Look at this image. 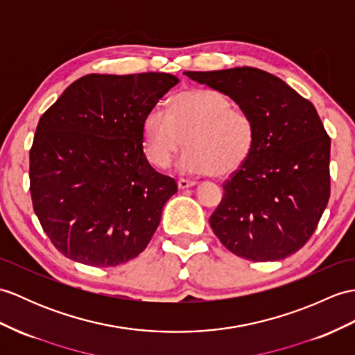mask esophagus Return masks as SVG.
I'll return each instance as SVG.
<instances>
[{
  "instance_id": "obj_1",
  "label": "esophagus",
  "mask_w": 355,
  "mask_h": 355,
  "mask_svg": "<svg viewBox=\"0 0 355 355\" xmlns=\"http://www.w3.org/2000/svg\"><path fill=\"white\" fill-rule=\"evenodd\" d=\"M195 184H196L195 181H191V180H186V178L178 180V189H187V187H192Z\"/></svg>"
}]
</instances>
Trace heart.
I'll list each match as a JSON object with an SVG mask.
<instances>
[{
  "label": "heart",
  "mask_w": 355,
  "mask_h": 355,
  "mask_svg": "<svg viewBox=\"0 0 355 355\" xmlns=\"http://www.w3.org/2000/svg\"><path fill=\"white\" fill-rule=\"evenodd\" d=\"M148 162L166 169L183 150L180 169L187 174L224 177L248 162L257 128L248 112L233 107L225 95L209 89H189L172 98L169 112L154 107L142 123Z\"/></svg>",
  "instance_id": "b5f03b06"
}]
</instances>
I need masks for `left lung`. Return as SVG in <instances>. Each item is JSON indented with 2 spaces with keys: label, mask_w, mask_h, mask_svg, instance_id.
<instances>
[{
  "label": "left lung",
  "mask_w": 355,
  "mask_h": 355,
  "mask_svg": "<svg viewBox=\"0 0 355 355\" xmlns=\"http://www.w3.org/2000/svg\"><path fill=\"white\" fill-rule=\"evenodd\" d=\"M184 73L228 95L257 128L251 157L222 184L211 230L246 260L275 261L300 251L315 233L331 187V139L315 105L257 68Z\"/></svg>",
  "instance_id": "1"
}]
</instances>
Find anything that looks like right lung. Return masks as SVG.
Listing matches in <instances>:
<instances>
[{
    "instance_id": "1",
    "label": "right lung",
    "mask_w": 355,
    "mask_h": 355,
    "mask_svg": "<svg viewBox=\"0 0 355 355\" xmlns=\"http://www.w3.org/2000/svg\"><path fill=\"white\" fill-rule=\"evenodd\" d=\"M164 72L89 73L40 116L30 150V193L55 250L109 268L142 252L177 192L148 163L145 114L178 83Z\"/></svg>"
}]
</instances>
